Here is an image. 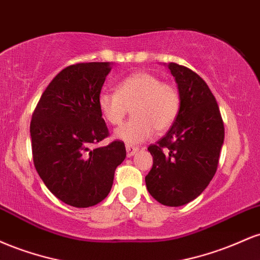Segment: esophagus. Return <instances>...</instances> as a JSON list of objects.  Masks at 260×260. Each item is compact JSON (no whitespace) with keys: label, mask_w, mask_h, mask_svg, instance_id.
I'll list each match as a JSON object with an SVG mask.
<instances>
[{"label":"esophagus","mask_w":260,"mask_h":260,"mask_svg":"<svg viewBox=\"0 0 260 260\" xmlns=\"http://www.w3.org/2000/svg\"><path fill=\"white\" fill-rule=\"evenodd\" d=\"M138 150H139V149L137 147H133V145H126V151H127V156L128 157L133 156V155L136 154Z\"/></svg>","instance_id":"obj_1"}]
</instances>
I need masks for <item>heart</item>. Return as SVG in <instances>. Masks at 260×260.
Masks as SVG:
<instances>
[{"mask_svg": "<svg viewBox=\"0 0 260 260\" xmlns=\"http://www.w3.org/2000/svg\"><path fill=\"white\" fill-rule=\"evenodd\" d=\"M101 115L112 126L120 124L129 107L134 117L116 129L117 139L136 144L154 133L172 126L180 112V92L174 85L162 83L149 72L129 74L118 83L117 90H104L98 99Z\"/></svg>", "mask_w": 260, "mask_h": 260, "instance_id": "heart-1", "label": "heart"}]
</instances>
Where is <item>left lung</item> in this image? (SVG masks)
Instances as JSON below:
<instances>
[{
  "mask_svg": "<svg viewBox=\"0 0 260 260\" xmlns=\"http://www.w3.org/2000/svg\"><path fill=\"white\" fill-rule=\"evenodd\" d=\"M181 98L172 127L148 150L153 168L145 176L148 192L168 207H181L201 196L215 175L225 129L207 83L189 68L168 64Z\"/></svg>",
  "mask_w": 260,
  "mask_h": 260,
  "instance_id": "8db88e82",
  "label": "left lung"
}]
</instances>
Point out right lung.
I'll list each match as a JSON object with an SVG mask.
<instances>
[{
	"label": "right lung",
	"mask_w": 260,
	"mask_h": 260,
	"mask_svg": "<svg viewBox=\"0 0 260 260\" xmlns=\"http://www.w3.org/2000/svg\"><path fill=\"white\" fill-rule=\"evenodd\" d=\"M112 62L77 63L62 70L32 113V160L53 196L76 208L96 205L111 190L126 157L120 140L91 149L109 136L98 99Z\"/></svg>",
	"instance_id": "right-lung-1"
}]
</instances>
